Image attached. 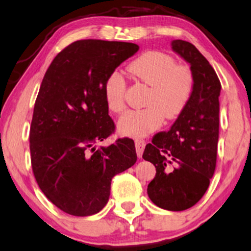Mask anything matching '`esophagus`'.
<instances>
[{
    "label": "esophagus",
    "mask_w": 251,
    "mask_h": 251,
    "mask_svg": "<svg viewBox=\"0 0 251 251\" xmlns=\"http://www.w3.org/2000/svg\"><path fill=\"white\" fill-rule=\"evenodd\" d=\"M146 141L144 140H136L135 141V148H136V153H137V157L141 158L143 154V150L144 148H146Z\"/></svg>",
    "instance_id": "obj_1"
}]
</instances>
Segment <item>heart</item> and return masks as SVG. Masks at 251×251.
Here are the masks:
<instances>
[{"label": "heart", "instance_id": "1", "mask_svg": "<svg viewBox=\"0 0 251 251\" xmlns=\"http://www.w3.org/2000/svg\"><path fill=\"white\" fill-rule=\"evenodd\" d=\"M129 73L150 86L141 110H129L119 118L117 128L123 135L142 137L159 128L164 118L176 119L191 100L195 91V75L190 67L176 65L175 59L161 51H147L134 59ZM126 80L122 73L114 70L103 84L107 108L121 114L125 103Z\"/></svg>", "mask_w": 251, "mask_h": 251}]
</instances>
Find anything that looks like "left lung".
<instances>
[{
  "label": "left lung",
  "instance_id": "left-lung-1",
  "mask_svg": "<svg viewBox=\"0 0 251 251\" xmlns=\"http://www.w3.org/2000/svg\"><path fill=\"white\" fill-rule=\"evenodd\" d=\"M172 48L191 66L195 91L171 129L157 133L142 157L157 172L148 185L151 201L162 209L181 211L203 197L214 175L222 86L214 68L195 45L175 40Z\"/></svg>",
  "mask_w": 251,
  "mask_h": 251
}]
</instances>
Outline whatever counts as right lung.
I'll return each mask as SVG.
<instances>
[{
	"label": "right lung",
	"instance_id": "right-lung-1",
	"mask_svg": "<svg viewBox=\"0 0 251 251\" xmlns=\"http://www.w3.org/2000/svg\"><path fill=\"white\" fill-rule=\"evenodd\" d=\"M139 45L76 41L58 53L45 73L29 132L31 168L45 197L74 216H90L107 204L111 179L135 164L134 141L107 148L94 143L115 132L103 95L109 74Z\"/></svg>",
	"mask_w": 251,
	"mask_h": 251
}]
</instances>
